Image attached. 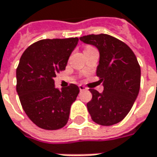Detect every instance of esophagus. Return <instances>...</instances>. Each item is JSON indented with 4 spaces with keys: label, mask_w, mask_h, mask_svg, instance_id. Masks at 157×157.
<instances>
[{
    "label": "esophagus",
    "mask_w": 157,
    "mask_h": 157,
    "mask_svg": "<svg viewBox=\"0 0 157 157\" xmlns=\"http://www.w3.org/2000/svg\"><path fill=\"white\" fill-rule=\"evenodd\" d=\"M79 89H80L81 91H83V90H87V88L85 87V86H83V85H82V84L79 85Z\"/></svg>",
    "instance_id": "1"
}]
</instances>
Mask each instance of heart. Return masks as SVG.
<instances>
[{"mask_svg": "<svg viewBox=\"0 0 157 157\" xmlns=\"http://www.w3.org/2000/svg\"><path fill=\"white\" fill-rule=\"evenodd\" d=\"M89 48H91V47H87V48H86V49H89Z\"/></svg>", "mask_w": 157, "mask_h": 157, "instance_id": "b5f03b06", "label": "heart"}]
</instances>
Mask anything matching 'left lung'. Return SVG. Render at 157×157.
Masks as SVG:
<instances>
[{
    "mask_svg": "<svg viewBox=\"0 0 157 157\" xmlns=\"http://www.w3.org/2000/svg\"><path fill=\"white\" fill-rule=\"evenodd\" d=\"M80 40L99 51L96 74L104 87L101 93L90 89L92 98L87 103L88 111L98 124H115L128 115L138 97L140 87L139 62L128 45L111 35L90 34Z\"/></svg>",
    "mask_w": 157,
    "mask_h": 157,
    "instance_id": "1",
    "label": "left lung"
}]
</instances>
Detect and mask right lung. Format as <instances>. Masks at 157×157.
<instances>
[{"instance_id":"obj_1","label":"right lung","mask_w":157,"mask_h":157,"mask_svg":"<svg viewBox=\"0 0 157 157\" xmlns=\"http://www.w3.org/2000/svg\"><path fill=\"white\" fill-rule=\"evenodd\" d=\"M79 39H45L30 45L17 68V91L24 111L34 124L59 130L67 124L79 88L71 83L59 90L54 77L66 69Z\"/></svg>"}]
</instances>
